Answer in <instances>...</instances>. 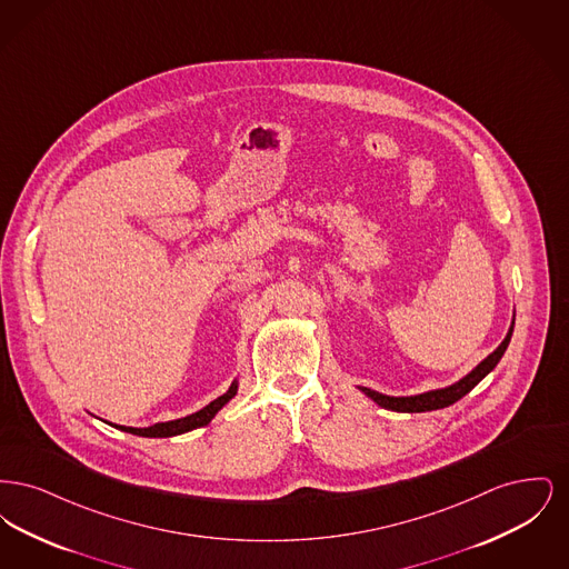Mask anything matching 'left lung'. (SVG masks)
I'll return each instance as SVG.
<instances>
[{
    "mask_svg": "<svg viewBox=\"0 0 569 569\" xmlns=\"http://www.w3.org/2000/svg\"><path fill=\"white\" fill-rule=\"evenodd\" d=\"M512 330H515V320H512V326H510L506 339L501 341V346H499L495 352L488 353L487 358H485L471 373H467L465 378L455 381L452 386L437 388V390H429V392L413 395V397H388V395H381L378 390H371V388H365V386H358V388H360L369 399H373L379 407L392 409V411L418 413V411H433V409L452 406V403H457L459 399H462L467 392H471V390L497 367V362L501 360V356H503V352H506L508 346H510Z\"/></svg>",
    "mask_w": 569,
    "mask_h": 569,
    "instance_id": "8db88e82",
    "label": "left lung"
}]
</instances>
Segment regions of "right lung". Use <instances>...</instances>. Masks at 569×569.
Masks as SVG:
<instances>
[{
    "instance_id": "right-lung-1",
    "label": "right lung",
    "mask_w": 569,
    "mask_h": 569,
    "mask_svg": "<svg viewBox=\"0 0 569 569\" xmlns=\"http://www.w3.org/2000/svg\"><path fill=\"white\" fill-rule=\"evenodd\" d=\"M239 390V381L234 379L232 386L228 388V392H223L221 397H217L216 401H211L209 406L202 407L200 411L190 413L186 418H179V420H168V422H158L153 427H147V429H134V427H117L112 425L114 429L119 431H126V433L138 435V437H174V435L188 433L193 429H200V427H207L213 418H216L217 411L221 407L226 406Z\"/></svg>"
}]
</instances>
